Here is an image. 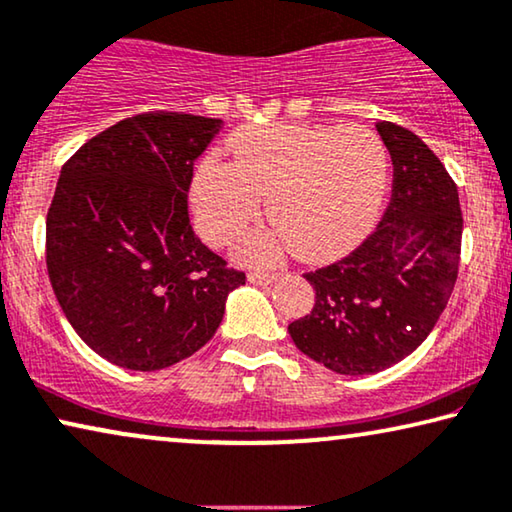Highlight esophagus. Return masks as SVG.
Instances as JSON below:
<instances>
[{
  "instance_id": "obj_1",
  "label": "esophagus",
  "mask_w": 512,
  "mask_h": 512,
  "mask_svg": "<svg viewBox=\"0 0 512 512\" xmlns=\"http://www.w3.org/2000/svg\"><path fill=\"white\" fill-rule=\"evenodd\" d=\"M280 273L278 271H250L248 280L255 285H271L273 280H278Z\"/></svg>"
}]
</instances>
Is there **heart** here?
Listing matches in <instances>:
<instances>
[{
	"label": "heart",
	"mask_w": 512,
	"mask_h": 512,
	"mask_svg": "<svg viewBox=\"0 0 512 512\" xmlns=\"http://www.w3.org/2000/svg\"><path fill=\"white\" fill-rule=\"evenodd\" d=\"M234 160L201 157L190 183L194 222L206 241L225 246L253 222L266 194L276 232L239 243L250 262L271 259L285 243L306 262L341 257L364 239L390 183V153L366 127H243L227 141Z\"/></svg>",
	"instance_id": "obj_1"
}]
</instances>
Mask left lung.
I'll list each match as a JSON object with an SVG mask.
<instances>
[{
  "label": "left lung",
  "mask_w": 512,
  "mask_h": 512,
  "mask_svg": "<svg viewBox=\"0 0 512 512\" xmlns=\"http://www.w3.org/2000/svg\"><path fill=\"white\" fill-rule=\"evenodd\" d=\"M394 185L376 232L348 257L306 273L311 315L287 331L297 348L343 376H371L408 357L448 306L462 253L457 185L427 143L378 122Z\"/></svg>",
  "instance_id": "8db88e82"
}]
</instances>
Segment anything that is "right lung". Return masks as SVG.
<instances>
[{
  "label": "right lung",
  "mask_w": 512,
  "mask_h": 512,
  "mask_svg": "<svg viewBox=\"0 0 512 512\" xmlns=\"http://www.w3.org/2000/svg\"><path fill=\"white\" fill-rule=\"evenodd\" d=\"M222 120L153 111L120 120L60 171L46 218V264L62 313L111 364L160 371L211 341L229 269L192 232L194 160Z\"/></svg>",
  "instance_id": "1"
}]
</instances>
